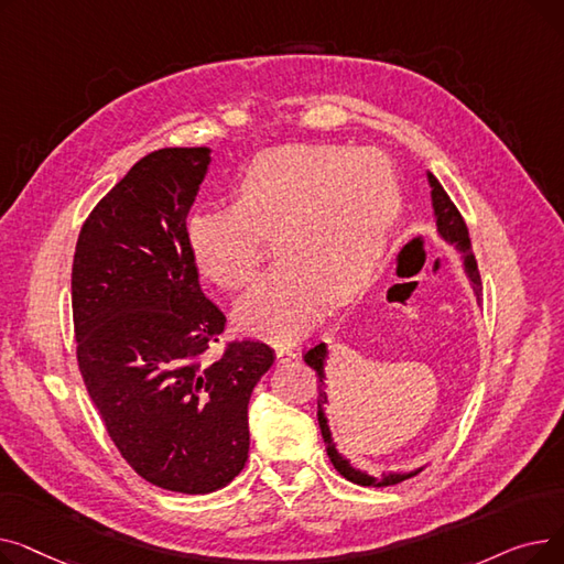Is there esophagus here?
Here are the masks:
<instances>
[{"label":"esophagus","mask_w":564,"mask_h":564,"mask_svg":"<svg viewBox=\"0 0 564 564\" xmlns=\"http://www.w3.org/2000/svg\"><path fill=\"white\" fill-rule=\"evenodd\" d=\"M274 351H276V361H279V364H288V361H292V359H297V354H300L297 347L285 345V343L274 345Z\"/></svg>","instance_id":"34e87169"}]
</instances>
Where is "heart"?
<instances>
[{"label":"heart","mask_w":564,"mask_h":564,"mask_svg":"<svg viewBox=\"0 0 564 564\" xmlns=\"http://www.w3.org/2000/svg\"><path fill=\"white\" fill-rule=\"evenodd\" d=\"M230 207L187 221L196 270L224 290L256 272L264 237L276 262L235 306V322L270 340L306 334L329 306L370 279L400 207L389 158L372 145L290 143L256 155L232 187Z\"/></svg>","instance_id":"obj_1"}]
</instances>
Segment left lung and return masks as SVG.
<instances>
[{"mask_svg": "<svg viewBox=\"0 0 564 564\" xmlns=\"http://www.w3.org/2000/svg\"><path fill=\"white\" fill-rule=\"evenodd\" d=\"M427 183H430V198H432V213H434V224H436V235L441 237L443 242L451 245L464 260V272L470 281L473 292H476V297L480 300V272H478V262L476 256L470 251V237H468V228L459 215V210L455 207V203L451 200V196L446 194V189L441 187V183L436 177L427 171ZM327 359H329V349L327 343H319L313 349L306 351L304 361L317 372V423L322 430V438L327 443V455L334 464V468L340 473L343 478H347L354 485H361V487H391L398 485L402 480H409L413 476H419V473L425 466H419L413 470H391V473H381V476H370L368 470H361L357 466H351L349 459L343 457V453H338L332 430H329V421H327V406H329V398H327V375H324V368H327Z\"/></svg>", "mask_w": 564, "mask_h": 564, "instance_id": "1", "label": "left lung"}]
</instances>
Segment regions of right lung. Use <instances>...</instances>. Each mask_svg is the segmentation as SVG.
Instances as JSON below:
<instances>
[{"label": "right lung", "mask_w": 564, "mask_h": 564, "mask_svg": "<svg viewBox=\"0 0 564 564\" xmlns=\"http://www.w3.org/2000/svg\"><path fill=\"white\" fill-rule=\"evenodd\" d=\"M210 148L141 158L88 215L73 260V319L86 391L126 462L177 494L226 487L249 457V400L274 351L232 343L205 297L187 215Z\"/></svg>", "instance_id": "add662e5"}]
</instances>
